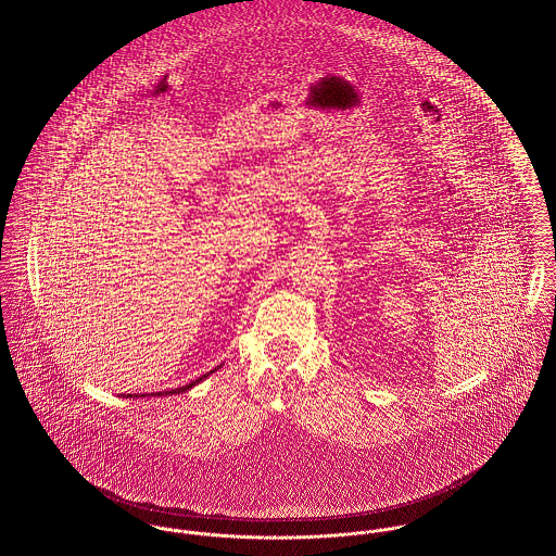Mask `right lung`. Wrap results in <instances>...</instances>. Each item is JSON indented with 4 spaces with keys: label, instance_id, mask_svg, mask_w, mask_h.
<instances>
[{
    "label": "right lung",
    "instance_id": "right-lung-1",
    "mask_svg": "<svg viewBox=\"0 0 556 556\" xmlns=\"http://www.w3.org/2000/svg\"><path fill=\"white\" fill-rule=\"evenodd\" d=\"M219 368H222V364H219L217 368H214V370H210L207 375L199 377V379H197V381H192V383L184 384V387H179V389H172V391H156V393H150V395H159V397H161V395H173V393H184V391L192 389L194 384H199L201 383V381H205V379H207V377H210L212 372H215V370H219ZM127 397H146V395H143V393H141V395H139V393H137V395H135V393H127Z\"/></svg>",
    "mask_w": 556,
    "mask_h": 556
}]
</instances>
